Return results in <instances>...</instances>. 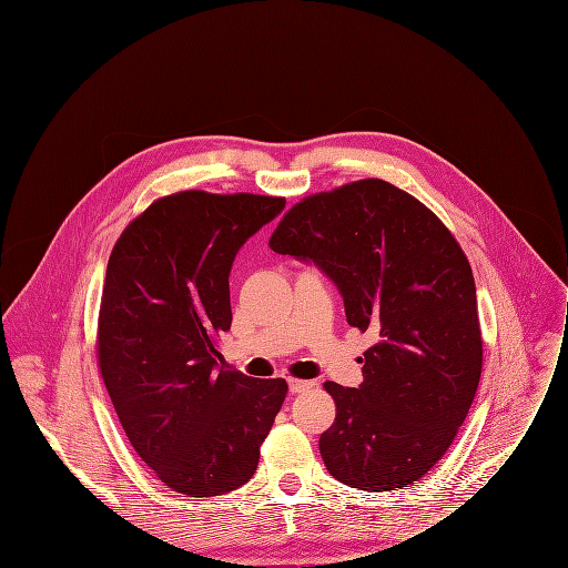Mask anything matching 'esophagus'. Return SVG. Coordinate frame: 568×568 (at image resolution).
<instances>
[{
  "label": "esophagus",
  "instance_id": "esophagus-1",
  "mask_svg": "<svg viewBox=\"0 0 568 568\" xmlns=\"http://www.w3.org/2000/svg\"><path fill=\"white\" fill-rule=\"evenodd\" d=\"M311 386H313V382H304V379H288V388H291V393H293V395L304 393V390H308Z\"/></svg>",
  "mask_w": 568,
  "mask_h": 568
}]
</instances>
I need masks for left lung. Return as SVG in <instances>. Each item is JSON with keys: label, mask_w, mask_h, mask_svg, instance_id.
<instances>
[{"label": "left lung", "mask_w": 568, "mask_h": 568, "mask_svg": "<svg viewBox=\"0 0 568 568\" xmlns=\"http://www.w3.org/2000/svg\"><path fill=\"white\" fill-rule=\"evenodd\" d=\"M271 248L315 264L339 291L346 322L373 331L364 382H326L337 415L320 437L328 473L359 490H397L446 453L481 375L470 264L448 229L382 180L295 204Z\"/></svg>", "instance_id": "obj_1"}]
</instances>
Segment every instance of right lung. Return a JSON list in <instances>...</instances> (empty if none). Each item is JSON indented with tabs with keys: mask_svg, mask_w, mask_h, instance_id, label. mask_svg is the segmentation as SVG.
Listing matches in <instances>:
<instances>
[{
	"mask_svg": "<svg viewBox=\"0 0 568 568\" xmlns=\"http://www.w3.org/2000/svg\"><path fill=\"white\" fill-rule=\"evenodd\" d=\"M284 197L184 191L153 202L120 235L106 268L100 368L138 455L189 497L246 484L282 408L284 379L222 371L237 251Z\"/></svg>",
	"mask_w": 568,
	"mask_h": 568,
	"instance_id": "1",
	"label": "right lung"
}]
</instances>
